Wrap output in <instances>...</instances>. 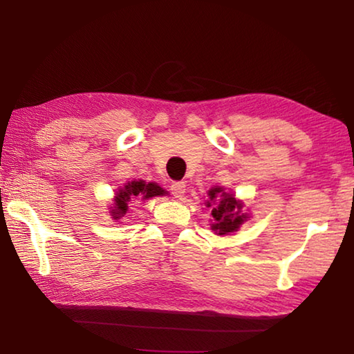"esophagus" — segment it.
<instances>
[{
	"instance_id": "esophagus-1",
	"label": "esophagus",
	"mask_w": 354,
	"mask_h": 354,
	"mask_svg": "<svg viewBox=\"0 0 354 354\" xmlns=\"http://www.w3.org/2000/svg\"><path fill=\"white\" fill-rule=\"evenodd\" d=\"M170 190H171V195L175 196V198H179V200H181L183 196H184V194H185V183H183V181H176V183H173V184H171V187H170Z\"/></svg>"
}]
</instances>
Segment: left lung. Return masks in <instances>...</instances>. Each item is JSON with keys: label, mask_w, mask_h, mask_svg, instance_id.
Wrapping results in <instances>:
<instances>
[{"label": "left lung", "mask_w": 354, "mask_h": 354, "mask_svg": "<svg viewBox=\"0 0 354 354\" xmlns=\"http://www.w3.org/2000/svg\"><path fill=\"white\" fill-rule=\"evenodd\" d=\"M207 196L206 206L212 209L211 214L214 217L212 230L218 236L237 231L239 226L248 218L242 214V203H239L232 195H227L221 187L211 189Z\"/></svg>", "instance_id": "8db88e82"}]
</instances>
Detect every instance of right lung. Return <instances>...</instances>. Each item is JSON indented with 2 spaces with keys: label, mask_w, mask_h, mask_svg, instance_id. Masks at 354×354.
Wrapping results in <instances>:
<instances>
[{
  "label": "right lung",
  "mask_w": 354,
  "mask_h": 354,
  "mask_svg": "<svg viewBox=\"0 0 354 354\" xmlns=\"http://www.w3.org/2000/svg\"><path fill=\"white\" fill-rule=\"evenodd\" d=\"M158 195H165V192L162 187H159L156 183H145V181H131L128 185H124V189L118 190V194L115 196V205H113L112 209V218H120L123 217V214H127L128 211V201L131 200H148L153 198V196Z\"/></svg>",
  "instance_id": "1"
}]
</instances>
